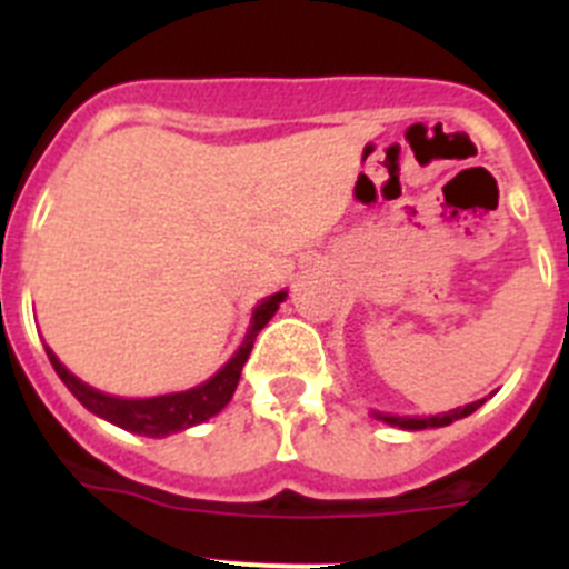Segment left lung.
Here are the masks:
<instances>
[{
  "instance_id": "obj_1",
  "label": "left lung",
  "mask_w": 569,
  "mask_h": 569,
  "mask_svg": "<svg viewBox=\"0 0 569 569\" xmlns=\"http://www.w3.org/2000/svg\"><path fill=\"white\" fill-rule=\"evenodd\" d=\"M487 399L481 401H472V405H465V407H456V410H450V413H439V416H427V419H421V416H416V419H410V416H379L381 421H387V425H396L401 427V430H425V427H447L453 425L456 419H465V416H470L472 410H479L481 405H485Z\"/></svg>"
}]
</instances>
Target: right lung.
Returning a JSON list of instances; mask_svg holds the SVG:
<instances>
[{"label":"right lung","instance_id":"add662e5","mask_svg":"<svg viewBox=\"0 0 569 569\" xmlns=\"http://www.w3.org/2000/svg\"><path fill=\"white\" fill-rule=\"evenodd\" d=\"M284 296L288 293L281 290V293L261 299L253 310V319H250L248 336H244L241 347L233 353V359H230L213 379L193 387V390H184V393L153 396V399H119V396H108L102 393V390H93L90 385L79 381L77 376L70 373L68 367L53 356L50 347H44V350H48L50 365H53V370L59 373V379L64 381V387L88 407L90 413H97L99 419L122 427V430H130V433L162 439V436L179 433V430H188V427L193 425H202V421H208L210 416L219 413V410L233 399L241 367H244L250 350H253L256 336H259V330L273 319V313L279 310Z\"/></svg>","mask_w":569,"mask_h":569}]
</instances>
